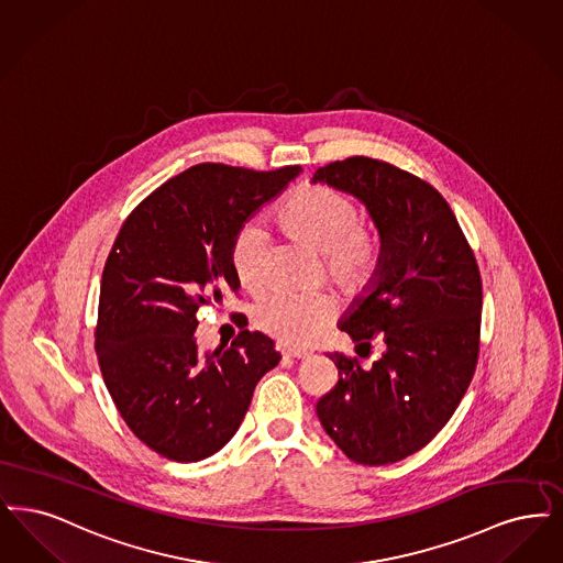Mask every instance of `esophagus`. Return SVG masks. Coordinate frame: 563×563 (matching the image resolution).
<instances>
[{
    "label": "esophagus",
    "instance_id": "obj_1",
    "mask_svg": "<svg viewBox=\"0 0 563 563\" xmlns=\"http://www.w3.org/2000/svg\"><path fill=\"white\" fill-rule=\"evenodd\" d=\"M282 355H284L286 360H305V357H309L307 351L296 349V346H282Z\"/></svg>",
    "mask_w": 563,
    "mask_h": 563
}]
</instances>
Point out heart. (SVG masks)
Wrapping results in <instances>:
<instances>
[{
    "label": "heart",
    "instance_id": "obj_1",
    "mask_svg": "<svg viewBox=\"0 0 563 563\" xmlns=\"http://www.w3.org/2000/svg\"><path fill=\"white\" fill-rule=\"evenodd\" d=\"M277 227L296 242L321 252L325 273L346 290L369 282L380 261V235L362 220L355 199L325 185H307L275 212ZM267 238L256 227H244L231 244V269L245 292L265 286ZM336 313L332 294L273 292L254 307L261 330L282 343L309 344Z\"/></svg>",
    "mask_w": 563,
    "mask_h": 563
}]
</instances>
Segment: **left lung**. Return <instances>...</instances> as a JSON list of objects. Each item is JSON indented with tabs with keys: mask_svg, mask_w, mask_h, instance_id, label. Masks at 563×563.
I'll return each instance as SVG.
<instances>
[{
	"mask_svg": "<svg viewBox=\"0 0 563 563\" xmlns=\"http://www.w3.org/2000/svg\"><path fill=\"white\" fill-rule=\"evenodd\" d=\"M357 197L380 233L366 296L341 330L355 343L380 334V360L330 353L339 383L316 406L325 433L360 465H391L424 448L452 418L479 355L482 275L448 201L410 172L364 155L313 174Z\"/></svg>",
	"mask_w": 563,
	"mask_h": 563,
	"instance_id": "left-lung-1",
	"label": "left lung"
}]
</instances>
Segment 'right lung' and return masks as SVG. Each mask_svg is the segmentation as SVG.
Masks as SVG:
<instances>
[{"instance_id":"right-lung-1","label":"right lung","mask_w":563,"mask_h":563,"mask_svg":"<svg viewBox=\"0 0 563 563\" xmlns=\"http://www.w3.org/2000/svg\"><path fill=\"white\" fill-rule=\"evenodd\" d=\"M300 172L197 164L123 220L100 279L98 366L130 431L168 461L219 452L282 360L263 332L244 330L212 353L194 332L199 307L240 288L231 244L245 220Z\"/></svg>"}]
</instances>
